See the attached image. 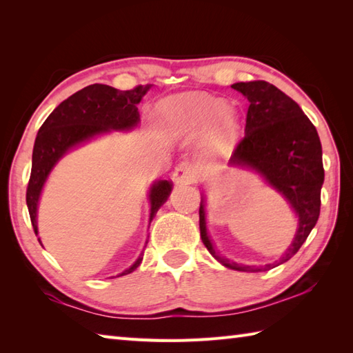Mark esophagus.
<instances>
[{
  "instance_id": "34e87169",
  "label": "esophagus",
  "mask_w": 353,
  "mask_h": 353,
  "mask_svg": "<svg viewBox=\"0 0 353 353\" xmlns=\"http://www.w3.org/2000/svg\"><path fill=\"white\" fill-rule=\"evenodd\" d=\"M175 184H189L194 179V172L189 163H179L172 175Z\"/></svg>"
}]
</instances>
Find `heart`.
<instances>
[{
    "instance_id": "obj_1",
    "label": "heart",
    "mask_w": 353,
    "mask_h": 353,
    "mask_svg": "<svg viewBox=\"0 0 353 353\" xmlns=\"http://www.w3.org/2000/svg\"><path fill=\"white\" fill-rule=\"evenodd\" d=\"M161 110L172 122L189 132L203 131L216 117L221 116V128L213 139V145L217 150L228 146L237 131L236 114L231 110H225L223 101L213 97L187 93L164 101Z\"/></svg>"
}]
</instances>
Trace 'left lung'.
Segmentation results:
<instances>
[{"mask_svg": "<svg viewBox=\"0 0 353 353\" xmlns=\"http://www.w3.org/2000/svg\"><path fill=\"white\" fill-rule=\"evenodd\" d=\"M249 99L246 128L237 150L231 157L232 163L246 164L256 169L292 203L299 230L293 245L281 258L290 260L310 236L320 214V192L325 179L322 161V143L317 130L297 103L275 85L263 81L232 84ZM199 230L203 245L225 268L240 272L269 270L275 264L264 268L243 265L219 255L213 248L205 226V202L201 198Z\"/></svg>", "mask_w": 353, "mask_h": 353, "instance_id": "obj_1", "label": "left lung"}]
</instances>
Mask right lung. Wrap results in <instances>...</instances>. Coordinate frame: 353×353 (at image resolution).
<instances>
[{"mask_svg":"<svg viewBox=\"0 0 353 353\" xmlns=\"http://www.w3.org/2000/svg\"><path fill=\"white\" fill-rule=\"evenodd\" d=\"M150 89V85H136L131 90H117L105 84H92L75 92L56 107L37 132L33 148V163L27 185V207L37 236L36 211L46 176L54 164L70 148L93 136L110 130H130L139 122L137 104ZM172 190V181L154 183L150 190L151 221L157 211L166 202ZM39 240V239H37ZM41 241V240H39ZM142 256L122 272L119 276L134 272Z\"/></svg>","mask_w":353,"mask_h":353,"instance_id":"right-lung-1","label":"right lung"}]
</instances>
